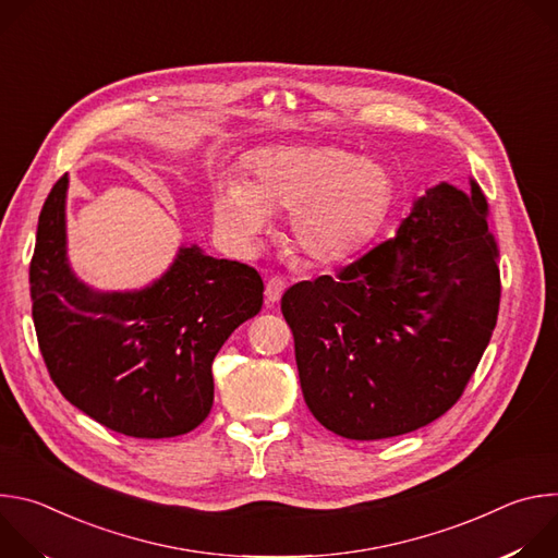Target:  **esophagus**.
Instances as JSON below:
<instances>
[{"mask_svg": "<svg viewBox=\"0 0 558 558\" xmlns=\"http://www.w3.org/2000/svg\"><path fill=\"white\" fill-rule=\"evenodd\" d=\"M284 287H287V282H284L280 276H271V278L267 280V284H265V298H267V302H269V304H276V302L282 298Z\"/></svg>", "mask_w": 558, "mask_h": 558, "instance_id": "esophagus-1", "label": "esophagus"}]
</instances>
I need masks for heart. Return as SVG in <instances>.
<instances>
[{"mask_svg":"<svg viewBox=\"0 0 558 558\" xmlns=\"http://www.w3.org/2000/svg\"><path fill=\"white\" fill-rule=\"evenodd\" d=\"M390 177L333 145H293L263 151L245 183H222L214 220L229 241L252 250L269 214L289 209V243L311 265H336L355 254L390 203Z\"/></svg>","mask_w":558,"mask_h":558,"instance_id":"heart-1","label":"heart"}]
</instances>
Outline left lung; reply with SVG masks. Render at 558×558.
Listing matches in <instances>:
<instances>
[{"mask_svg":"<svg viewBox=\"0 0 558 558\" xmlns=\"http://www.w3.org/2000/svg\"><path fill=\"white\" fill-rule=\"evenodd\" d=\"M499 250L488 201L439 183L395 238L336 278L289 287L304 402L327 430L357 441L413 433L457 404L499 313Z\"/></svg>","mask_w":558,"mask_h":558,"instance_id":"left-lung-1","label":"left lung"}]
</instances>
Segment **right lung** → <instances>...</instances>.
Returning <instances> with one entry per match:
<instances>
[{
  "instance_id": "add662e5",
  "label": "right lung",
  "mask_w": 558,
  "mask_h": 558,
  "mask_svg": "<svg viewBox=\"0 0 558 558\" xmlns=\"http://www.w3.org/2000/svg\"><path fill=\"white\" fill-rule=\"evenodd\" d=\"M65 192L63 174L41 207L31 260L33 320L54 386L128 437L194 430L214 404L216 353L263 308L260 274L192 245L138 291H95L65 256Z\"/></svg>"
}]
</instances>
